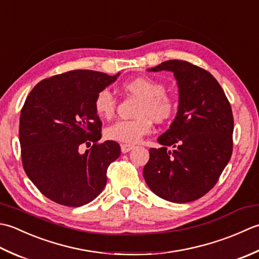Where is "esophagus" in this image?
Wrapping results in <instances>:
<instances>
[{
	"mask_svg": "<svg viewBox=\"0 0 259 259\" xmlns=\"http://www.w3.org/2000/svg\"><path fill=\"white\" fill-rule=\"evenodd\" d=\"M133 145H130V144H122L120 145V150H122L123 153H127L130 152L132 149H133Z\"/></svg>",
	"mask_w": 259,
	"mask_h": 259,
	"instance_id": "obj_1",
	"label": "esophagus"
}]
</instances>
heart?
Returning <instances> with one entry per match:
<instances>
[{"mask_svg":"<svg viewBox=\"0 0 259 259\" xmlns=\"http://www.w3.org/2000/svg\"><path fill=\"white\" fill-rule=\"evenodd\" d=\"M122 89L131 96L140 99L135 110L136 118L120 119L105 130V136L110 141L133 144L139 142L152 130V122H166L173 117L177 102L165 93L162 82L150 77H135L125 81ZM95 112L103 119L113 117L116 109V98L108 89L99 91L94 99Z\"/></svg>","mask_w":259,"mask_h":259,"instance_id":"1","label":"heart"}]
</instances>
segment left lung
<instances>
[{"instance_id": "obj_1", "label": "left lung", "mask_w": 259, "mask_h": 259, "mask_svg": "<svg viewBox=\"0 0 259 259\" xmlns=\"http://www.w3.org/2000/svg\"><path fill=\"white\" fill-rule=\"evenodd\" d=\"M162 70L172 71L177 79L178 113L157 139L162 147L150 149L143 176L156 196L187 203L209 192L228 164L233 112L223 88L207 70L184 60H167L149 69Z\"/></svg>"}]
</instances>
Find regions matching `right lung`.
<instances>
[{
    "label": "right lung",
    "instance_id": "add662e5",
    "mask_svg": "<svg viewBox=\"0 0 259 259\" xmlns=\"http://www.w3.org/2000/svg\"><path fill=\"white\" fill-rule=\"evenodd\" d=\"M119 73L72 70L36 83L21 109L19 140L23 168L45 197L67 207H81L107 182V168L118 159L115 141L98 143L102 122L96 94ZM94 144L81 153L82 146Z\"/></svg>",
    "mask_w": 259,
    "mask_h": 259
}]
</instances>
